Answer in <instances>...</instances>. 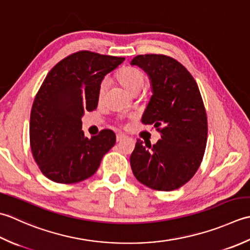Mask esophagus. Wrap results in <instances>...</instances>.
I'll return each instance as SVG.
<instances>
[{
    "label": "esophagus",
    "mask_w": 250,
    "mask_h": 250,
    "mask_svg": "<svg viewBox=\"0 0 250 250\" xmlns=\"http://www.w3.org/2000/svg\"><path fill=\"white\" fill-rule=\"evenodd\" d=\"M125 138H126L125 135H122V134H118V135H116V141H118V142H120V141H122V140H124Z\"/></svg>",
    "instance_id": "34e87169"
}]
</instances>
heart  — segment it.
I'll list each match as a JSON object with an SVG mask.
<instances>
[{
  "mask_svg": "<svg viewBox=\"0 0 250 250\" xmlns=\"http://www.w3.org/2000/svg\"><path fill=\"white\" fill-rule=\"evenodd\" d=\"M118 79L120 83L124 86L126 90L130 91L132 94L134 91L140 90L145 85V74L138 68L135 67H125L120 70L118 74ZM109 80L104 79L101 81L98 90V98L101 99L104 96L106 89L109 87Z\"/></svg>",
  "mask_w": 250,
  "mask_h": 250,
  "instance_id": "heart-1",
  "label": "heart"
}]
</instances>
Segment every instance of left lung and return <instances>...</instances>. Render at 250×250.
<instances>
[{
    "label": "left lung",
    "mask_w": 250,
    "mask_h": 250,
    "mask_svg": "<svg viewBox=\"0 0 250 250\" xmlns=\"http://www.w3.org/2000/svg\"><path fill=\"white\" fill-rule=\"evenodd\" d=\"M131 64L150 76L153 95L142 124H153L162 139L146 146L137 140L131 170L142 185L172 191L189 181L200 167L207 144V115L195 80L185 65L166 55H138Z\"/></svg>",
    "instance_id": "1"
}]
</instances>
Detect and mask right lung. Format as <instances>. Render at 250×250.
Returning a JSON list of instances; mask_svg holds the SVG:
<instances>
[{"label": "right lung", "mask_w": 250, "mask_h": 250, "mask_svg": "<svg viewBox=\"0 0 250 250\" xmlns=\"http://www.w3.org/2000/svg\"><path fill=\"white\" fill-rule=\"evenodd\" d=\"M124 60L80 50L59 61L46 75L32 104L30 146L49 180L70 185L87 179L115 145L110 129L85 137L81 118L84 111L97 108L101 81Z\"/></svg>", "instance_id": "1"}]
</instances>
